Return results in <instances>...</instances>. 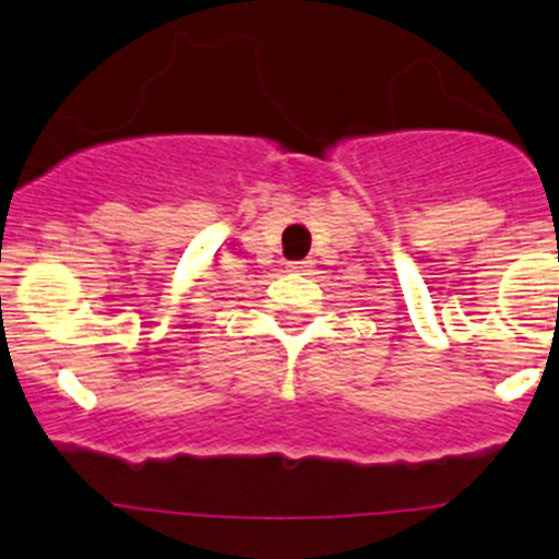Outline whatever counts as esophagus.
Masks as SVG:
<instances>
[{
    "label": "esophagus",
    "instance_id": "esophagus-1",
    "mask_svg": "<svg viewBox=\"0 0 559 559\" xmlns=\"http://www.w3.org/2000/svg\"><path fill=\"white\" fill-rule=\"evenodd\" d=\"M310 269H313V265H310L308 260H294V263H288V271H294V274H308Z\"/></svg>",
    "mask_w": 559,
    "mask_h": 559
}]
</instances>
